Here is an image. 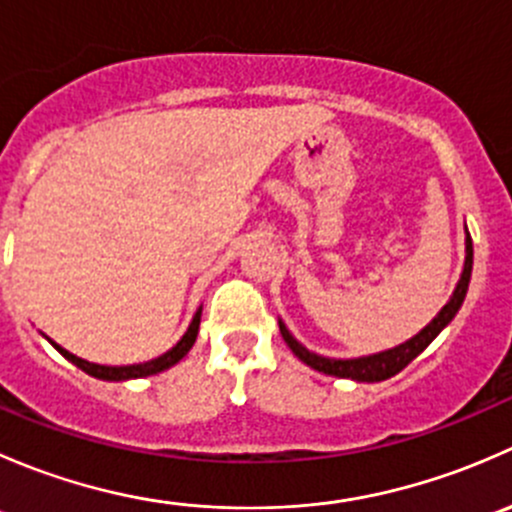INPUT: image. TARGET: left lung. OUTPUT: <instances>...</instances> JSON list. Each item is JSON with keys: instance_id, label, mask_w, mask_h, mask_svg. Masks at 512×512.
<instances>
[{"instance_id": "8db88e82", "label": "left lung", "mask_w": 512, "mask_h": 512, "mask_svg": "<svg viewBox=\"0 0 512 512\" xmlns=\"http://www.w3.org/2000/svg\"><path fill=\"white\" fill-rule=\"evenodd\" d=\"M471 270H473V240H471V235H466V265H463L461 282H458L451 302H448L446 307L438 312V317L433 319V322L428 324L423 332H418L414 339H409V342L401 344V347L389 349V352H381L374 356H361V359H327V356H317V354L309 352V349H304L302 344H299L297 339L287 332L285 324L280 322L282 339H285L287 347L292 349L294 356H299L304 364L312 366V369H317V371H322V374L339 376V379L369 381V384L371 381L391 379V376L399 374L401 369H406V366H409L411 361H414L416 356L421 354L423 349H426L428 344L438 337V334H441V329L446 327L453 317H456V312L461 309L463 299H466L468 282H471Z\"/></svg>"}]
</instances>
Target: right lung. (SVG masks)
Here are the masks:
<instances>
[{
  "instance_id": "right-lung-1",
  "label": "right lung",
  "mask_w": 512,
  "mask_h": 512,
  "mask_svg": "<svg viewBox=\"0 0 512 512\" xmlns=\"http://www.w3.org/2000/svg\"><path fill=\"white\" fill-rule=\"evenodd\" d=\"M198 329H200V309L195 312L193 322H190L188 332L183 334V339H180L178 344H175L170 352H165L163 356H158V359L153 361H146V364H133V366H101V364H91V361H84L79 359V356L69 354L66 349H61L59 344H54L56 349H59L61 354L66 356V359L71 361V364L79 366L81 371H86V374L96 376V379H106V381H126V379H141V376H151V374H158V371H165L170 369L173 364H178L180 359H183L185 354L190 352V347L195 344V337H198Z\"/></svg>"
}]
</instances>
